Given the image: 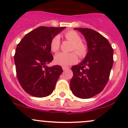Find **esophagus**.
Returning a JSON list of instances; mask_svg holds the SVG:
<instances>
[{
  "instance_id": "esophagus-1",
  "label": "esophagus",
  "mask_w": 128,
  "mask_h": 128,
  "mask_svg": "<svg viewBox=\"0 0 128 128\" xmlns=\"http://www.w3.org/2000/svg\"><path fill=\"white\" fill-rule=\"evenodd\" d=\"M69 69V67H66V66H63L62 67L63 70H68V69Z\"/></svg>"
}]
</instances>
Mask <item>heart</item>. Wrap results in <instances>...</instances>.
<instances>
[{"instance_id":"obj_1","label":"heart","mask_w":128,"mask_h":128,"mask_svg":"<svg viewBox=\"0 0 128 128\" xmlns=\"http://www.w3.org/2000/svg\"><path fill=\"white\" fill-rule=\"evenodd\" d=\"M64 37L67 40L70 41L72 44L70 51H75L80 58H84L87 53V46L81 42V37L77 32L74 31H69L64 34ZM60 38L59 36H55L51 41L50 48L54 52H56L60 48ZM78 60V57L74 52L70 53H58L54 57V61L57 64L68 66L74 64Z\"/></svg>"}]
</instances>
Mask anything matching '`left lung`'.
<instances>
[{
	"mask_svg": "<svg viewBox=\"0 0 128 128\" xmlns=\"http://www.w3.org/2000/svg\"><path fill=\"white\" fill-rule=\"evenodd\" d=\"M83 34L88 52L78 65L72 67L70 87L80 98H90L100 94L109 79L113 64V50L104 36L90 28H76Z\"/></svg>",
	"mask_w": 128,
	"mask_h": 128,
	"instance_id": "8db88e82",
	"label": "left lung"
}]
</instances>
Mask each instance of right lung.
<instances>
[{
    "instance_id": "1",
    "label": "right lung",
    "mask_w": 128,
    "mask_h": 128,
    "mask_svg": "<svg viewBox=\"0 0 128 128\" xmlns=\"http://www.w3.org/2000/svg\"><path fill=\"white\" fill-rule=\"evenodd\" d=\"M66 27L40 26L27 33L18 44L14 60L16 76L30 95L45 97L53 92L63 72L60 66L48 67L53 59L50 48L52 38Z\"/></svg>"
}]
</instances>
